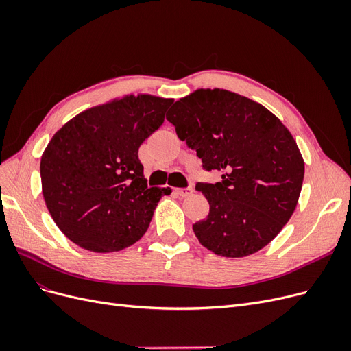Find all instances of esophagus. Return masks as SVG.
<instances>
[{
	"label": "esophagus",
	"mask_w": 351,
	"mask_h": 351,
	"mask_svg": "<svg viewBox=\"0 0 351 351\" xmlns=\"http://www.w3.org/2000/svg\"><path fill=\"white\" fill-rule=\"evenodd\" d=\"M192 192H193V188H192V186H186V188H178V189H176V193H178L179 196H189Z\"/></svg>",
	"instance_id": "obj_1"
}]
</instances>
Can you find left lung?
<instances>
[{
    "label": "left lung",
    "mask_w": 351,
    "mask_h": 351,
    "mask_svg": "<svg viewBox=\"0 0 351 351\" xmlns=\"http://www.w3.org/2000/svg\"><path fill=\"white\" fill-rule=\"evenodd\" d=\"M166 119L205 171L222 173L217 184L195 186L209 202L206 219L192 226L196 238L230 258L264 248L291 218L302 186L304 160L291 133L260 103L221 88L175 101Z\"/></svg>",
    "instance_id": "left-lung-1"
}]
</instances>
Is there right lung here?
<instances>
[{"instance_id":"right-lung-1","label":"right lung","mask_w":351,"mask_h":351,"mask_svg":"<svg viewBox=\"0 0 351 351\" xmlns=\"http://www.w3.org/2000/svg\"><path fill=\"white\" fill-rule=\"evenodd\" d=\"M172 100L141 95L71 119L40 163L45 205L62 232L93 252L130 247L147 231L169 188H149L139 147L158 130Z\"/></svg>"}]
</instances>
